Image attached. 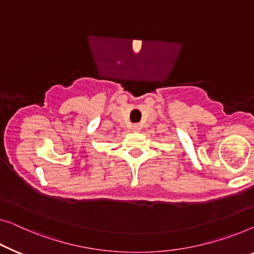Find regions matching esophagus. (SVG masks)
<instances>
[{
  "mask_svg": "<svg viewBox=\"0 0 254 254\" xmlns=\"http://www.w3.org/2000/svg\"><path fill=\"white\" fill-rule=\"evenodd\" d=\"M132 130H133V131H139L140 130L139 124H133V126H132Z\"/></svg>",
  "mask_w": 254,
  "mask_h": 254,
  "instance_id": "esophagus-1",
  "label": "esophagus"
}]
</instances>
